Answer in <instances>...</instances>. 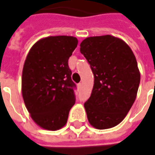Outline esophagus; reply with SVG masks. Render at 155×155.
I'll return each instance as SVG.
<instances>
[{
  "label": "esophagus",
  "instance_id": "34e87169",
  "mask_svg": "<svg viewBox=\"0 0 155 155\" xmlns=\"http://www.w3.org/2000/svg\"><path fill=\"white\" fill-rule=\"evenodd\" d=\"M82 87H83V84H81V83L78 84V88H79V89H81V88H82Z\"/></svg>",
  "mask_w": 155,
  "mask_h": 155
}]
</instances>
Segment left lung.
<instances>
[{
  "label": "left lung",
  "mask_w": 155,
  "mask_h": 155,
  "mask_svg": "<svg viewBox=\"0 0 155 155\" xmlns=\"http://www.w3.org/2000/svg\"><path fill=\"white\" fill-rule=\"evenodd\" d=\"M80 52L94 75L92 94L84 103L87 120L98 130L114 127L137 97L141 75L136 58L123 40L112 35L85 38Z\"/></svg>",
  "instance_id": "1"
}]
</instances>
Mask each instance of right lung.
Listing matches in <instances>:
<instances>
[{
  "label": "right lung",
  "instance_id": "add662e5",
  "mask_svg": "<svg viewBox=\"0 0 155 155\" xmlns=\"http://www.w3.org/2000/svg\"><path fill=\"white\" fill-rule=\"evenodd\" d=\"M78 40L72 36H50L30 48L23 66L21 92L33 120L55 131L66 125L75 102V83L68 59Z\"/></svg>",
  "mask_w": 155,
  "mask_h": 155
}]
</instances>
